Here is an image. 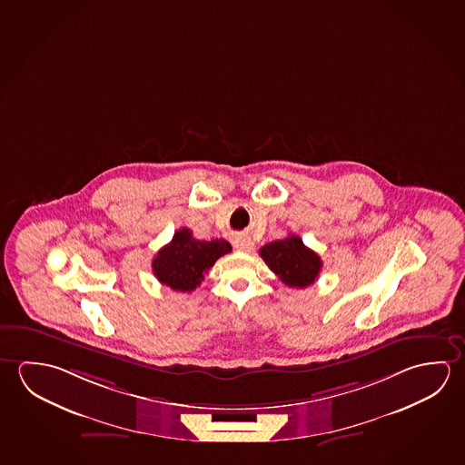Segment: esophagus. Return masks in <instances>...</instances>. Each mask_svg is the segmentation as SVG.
Instances as JSON below:
<instances>
[{
    "label": "esophagus",
    "instance_id": "obj_1",
    "mask_svg": "<svg viewBox=\"0 0 465 465\" xmlns=\"http://www.w3.org/2000/svg\"><path fill=\"white\" fill-rule=\"evenodd\" d=\"M252 246L254 244H252V240L248 236H238L235 240V248L238 252H250L252 250Z\"/></svg>",
    "mask_w": 465,
    "mask_h": 465
}]
</instances>
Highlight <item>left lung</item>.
<instances>
[{
  "instance_id": "left-lung-1",
  "label": "left lung",
  "mask_w": 465,
  "mask_h": 465,
  "mask_svg": "<svg viewBox=\"0 0 465 465\" xmlns=\"http://www.w3.org/2000/svg\"><path fill=\"white\" fill-rule=\"evenodd\" d=\"M259 254L269 269L292 289H305L314 283L322 266L320 256L297 235L264 244Z\"/></svg>"
}]
</instances>
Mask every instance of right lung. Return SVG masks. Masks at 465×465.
<instances>
[{"label": "right lung", "instance_id": "add662e5", "mask_svg": "<svg viewBox=\"0 0 465 465\" xmlns=\"http://www.w3.org/2000/svg\"><path fill=\"white\" fill-rule=\"evenodd\" d=\"M232 252L229 242L215 238L196 240L190 229L175 232L170 243L160 248L153 261V271L160 283L175 292H193L217 259Z\"/></svg>", "mask_w": 465, "mask_h": 465}]
</instances>
